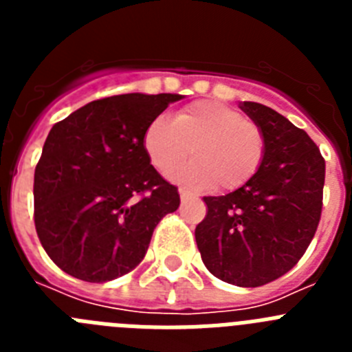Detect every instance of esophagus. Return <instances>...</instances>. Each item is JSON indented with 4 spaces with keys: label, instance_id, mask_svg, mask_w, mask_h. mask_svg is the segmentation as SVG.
Segmentation results:
<instances>
[{
    "label": "esophagus",
    "instance_id": "esophagus-1",
    "mask_svg": "<svg viewBox=\"0 0 352 352\" xmlns=\"http://www.w3.org/2000/svg\"><path fill=\"white\" fill-rule=\"evenodd\" d=\"M179 197H182V201H190V199H197V194L186 190V188H182L179 190Z\"/></svg>",
    "mask_w": 352,
    "mask_h": 352
}]
</instances>
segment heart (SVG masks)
I'll list each match as a JSON object with an SVG mask.
<instances>
[{
    "label": "heart",
    "instance_id": "heart-1",
    "mask_svg": "<svg viewBox=\"0 0 352 352\" xmlns=\"http://www.w3.org/2000/svg\"><path fill=\"white\" fill-rule=\"evenodd\" d=\"M144 149L160 173L192 153L196 160L169 174L197 188L219 183L222 190L247 185L263 167L266 139L257 123L220 102L201 100L179 109L174 120L155 118L144 132Z\"/></svg>",
    "mask_w": 352,
    "mask_h": 352
}]
</instances>
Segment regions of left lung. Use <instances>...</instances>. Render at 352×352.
Masks as SVG:
<instances>
[{"label":"left lung","instance_id":"obj_1","mask_svg":"<svg viewBox=\"0 0 352 352\" xmlns=\"http://www.w3.org/2000/svg\"><path fill=\"white\" fill-rule=\"evenodd\" d=\"M241 111L261 126L266 157L238 190L204 197L195 241L211 275L239 287L276 280L301 259L322 210L324 158L307 132L257 102Z\"/></svg>","mask_w":352,"mask_h":352}]
</instances>
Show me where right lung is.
I'll return each mask as SVG.
<instances>
[{"label":"right lung","mask_w":352,"mask_h":352,"mask_svg":"<svg viewBox=\"0 0 352 352\" xmlns=\"http://www.w3.org/2000/svg\"><path fill=\"white\" fill-rule=\"evenodd\" d=\"M182 98L107 96L52 126L35 169V227L65 273L96 284L126 275L144 259L157 223L178 210V188L149 164L144 132Z\"/></svg>","instance_id":"obj_1"}]
</instances>
